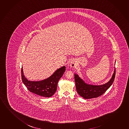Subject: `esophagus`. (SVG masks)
Returning <instances> with one entry per match:
<instances>
[{"label":"esophagus","instance_id":"1","mask_svg":"<svg viewBox=\"0 0 129 129\" xmlns=\"http://www.w3.org/2000/svg\"><path fill=\"white\" fill-rule=\"evenodd\" d=\"M75 64H76V62H75V60H72L70 62V66L71 67H74L75 65Z\"/></svg>","mask_w":129,"mask_h":129}]
</instances>
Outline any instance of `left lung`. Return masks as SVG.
<instances>
[{
    "mask_svg": "<svg viewBox=\"0 0 129 129\" xmlns=\"http://www.w3.org/2000/svg\"><path fill=\"white\" fill-rule=\"evenodd\" d=\"M115 68L111 79L107 83L100 85H93L85 83L77 74H74L75 87L78 93L84 99L96 98L102 95L113 83L115 79Z\"/></svg>",
    "mask_w": 129,
    "mask_h": 129,
    "instance_id": "8db88e82",
    "label": "left lung"
}]
</instances>
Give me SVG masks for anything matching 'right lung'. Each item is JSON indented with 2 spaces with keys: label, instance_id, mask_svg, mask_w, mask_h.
<instances>
[{
  "label": "right lung",
  "instance_id": "right-lung-1",
  "mask_svg": "<svg viewBox=\"0 0 129 129\" xmlns=\"http://www.w3.org/2000/svg\"><path fill=\"white\" fill-rule=\"evenodd\" d=\"M65 66L57 70L52 75L47 79L41 81H30L26 79L21 68L22 82L30 92L43 97H50L55 93L57 83L65 72Z\"/></svg>",
  "mask_w": 129,
  "mask_h": 129
}]
</instances>
